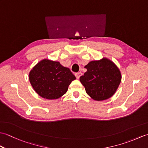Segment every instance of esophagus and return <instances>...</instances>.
Returning a JSON list of instances; mask_svg holds the SVG:
<instances>
[{
    "label": "esophagus",
    "instance_id": "1",
    "mask_svg": "<svg viewBox=\"0 0 148 148\" xmlns=\"http://www.w3.org/2000/svg\"><path fill=\"white\" fill-rule=\"evenodd\" d=\"M75 75H76V77L77 79H79V77L82 76V72H77Z\"/></svg>",
    "mask_w": 148,
    "mask_h": 148
}]
</instances>
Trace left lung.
<instances>
[{
    "mask_svg": "<svg viewBox=\"0 0 148 148\" xmlns=\"http://www.w3.org/2000/svg\"><path fill=\"white\" fill-rule=\"evenodd\" d=\"M79 80L86 93L97 101L107 100L114 95L121 83V74L114 62L107 58L91 61Z\"/></svg>",
    "mask_w": 148,
    "mask_h": 148,
    "instance_id": "obj_1",
    "label": "left lung"
}]
</instances>
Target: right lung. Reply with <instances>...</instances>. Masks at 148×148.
Listing matches in <instances>:
<instances>
[{"label": "right lung", "instance_id": "1", "mask_svg": "<svg viewBox=\"0 0 148 148\" xmlns=\"http://www.w3.org/2000/svg\"><path fill=\"white\" fill-rule=\"evenodd\" d=\"M29 81L39 96L48 100L57 99L67 92L76 77L70 69L59 62L43 59L29 72Z\"/></svg>", "mask_w": 148, "mask_h": 148}]
</instances>
